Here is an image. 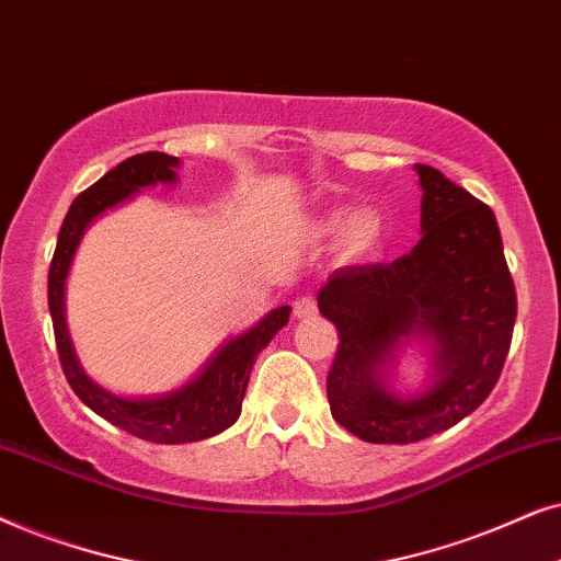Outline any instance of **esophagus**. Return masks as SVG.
Listing matches in <instances>:
<instances>
[{
	"label": "esophagus",
	"instance_id": "obj_1",
	"mask_svg": "<svg viewBox=\"0 0 561 561\" xmlns=\"http://www.w3.org/2000/svg\"><path fill=\"white\" fill-rule=\"evenodd\" d=\"M316 316H318V302L312 300V297H300V300L295 302V318L308 320V318H316Z\"/></svg>",
	"mask_w": 561,
	"mask_h": 561
}]
</instances>
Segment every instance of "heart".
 <instances>
[{"label":"heart","instance_id":"b5f03b06","mask_svg":"<svg viewBox=\"0 0 561 561\" xmlns=\"http://www.w3.org/2000/svg\"><path fill=\"white\" fill-rule=\"evenodd\" d=\"M343 220V213L335 210L325 218V226H339ZM385 241V222L375 210H356L351 213L341 230V243L346 249L348 256H371L379 251V245Z\"/></svg>","mask_w":561,"mask_h":561}]
</instances>
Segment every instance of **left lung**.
I'll return each mask as SVG.
<instances>
[{
	"label": "left lung",
	"instance_id": "1",
	"mask_svg": "<svg viewBox=\"0 0 561 561\" xmlns=\"http://www.w3.org/2000/svg\"><path fill=\"white\" fill-rule=\"evenodd\" d=\"M423 238L390 264L343 266L318 293L339 328L328 402L343 428L369 444H413L457 425L497 385L515 325V287L495 213L415 163ZM423 340L434 375L402 399L386 387L399 346Z\"/></svg>",
	"mask_w": 561,
	"mask_h": 561
}]
</instances>
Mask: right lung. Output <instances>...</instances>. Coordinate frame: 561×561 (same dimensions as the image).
<instances>
[{
  "label": "right lung",
  "mask_w": 561,
  "mask_h": 561,
  "mask_svg": "<svg viewBox=\"0 0 561 561\" xmlns=\"http://www.w3.org/2000/svg\"><path fill=\"white\" fill-rule=\"evenodd\" d=\"M176 167V156L159 151L138 153L117 163L100 182L81 192L66 213L54 261L48 268V308L50 318H54L58 358H61L64 375L69 379L71 390L104 421L151 444H192L230 428L241 415V402L256 356L287 325L289 312H293L289 305L268 312L251 331L236 335L226 346H220L218 354L205 364V369L174 392L153 394V398H123V394L104 390L92 377H87L77 354H73L64 312V289L73 253H77L81 236L92 226L94 218H100L102 213L112 210L125 199L136 197L146 186L174 184Z\"/></svg>",
  "instance_id": "1"
}]
</instances>
